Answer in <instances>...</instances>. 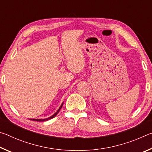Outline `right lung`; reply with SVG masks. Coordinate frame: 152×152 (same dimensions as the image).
<instances>
[{
    "label": "right lung",
    "mask_w": 152,
    "mask_h": 152,
    "mask_svg": "<svg viewBox=\"0 0 152 152\" xmlns=\"http://www.w3.org/2000/svg\"><path fill=\"white\" fill-rule=\"evenodd\" d=\"M63 104H64V102H62V104H61V106L60 107V108H59L57 111H56V112L54 113V114H53V115H51V116L50 117L45 118V119H30V120H32V121H48V120H50V119H52V118L55 117L56 116V115H58V113H59V111H60V109H61V107H62Z\"/></svg>",
    "instance_id": "right-lung-1"
}]
</instances>
